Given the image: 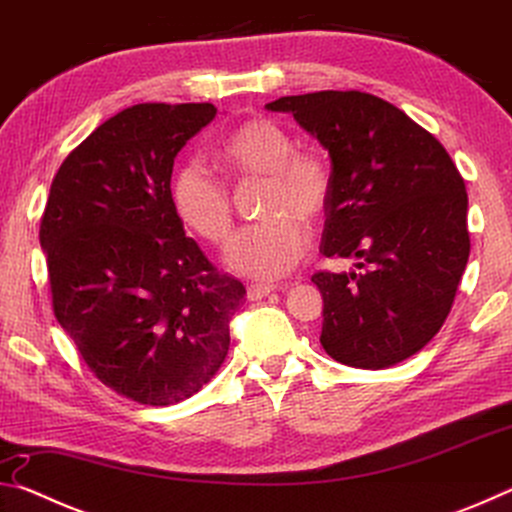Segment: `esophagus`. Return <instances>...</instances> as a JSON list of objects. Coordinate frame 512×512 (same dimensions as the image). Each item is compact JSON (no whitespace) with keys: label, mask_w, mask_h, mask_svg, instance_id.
<instances>
[{"label":"esophagus","mask_w":512,"mask_h":512,"mask_svg":"<svg viewBox=\"0 0 512 512\" xmlns=\"http://www.w3.org/2000/svg\"><path fill=\"white\" fill-rule=\"evenodd\" d=\"M273 291H277V287H273V284H250V287L246 289V296H248V300H262Z\"/></svg>","instance_id":"34e87169"}]
</instances>
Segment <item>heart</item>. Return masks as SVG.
I'll return each instance as SVG.
<instances>
[{
	"mask_svg": "<svg viewBox=\"0 0 512 512\" xmlns=\"http://www.w3.org/2000/svg\"><path fill=\"white\" fill-rule=\"evenodd\" d=\"M221 167L237 178H266L264 221L241 228L225 246L223 262L248 280L271 282L291 271L307 250V228L329 198L327 162L314 151H296L293 137L277 121L259 117L223 137L216 149ZM171 201L196 235L221 244L232 228V198L201 160H185L173 171Z\"/></svg>",
	"mask_w": 512,
	"mask_h": 512,
	"instance_id": "heart-1",
	"label": "heart"
}]
</instances>
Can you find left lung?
Returning a JSON list of instances; mask_svg holds the SVG:
<instances>
[{
  "instance_id": "left-lung-1",
  "label": "left lung",
  "mask_w": 512,
  "mask_h": 512,
  "mask_svg": "<svg viewBox=\"0 0 512 512\" xmlns=\"http://www.w3.org/2000/svg\"><path fill=\"white\" fill-rule=\"evenodd\" d=\"M289 112L332 160L320 253L361 273H316L320 345L352 368L420 352L452 309L470 257L467 192L445 146L366 92H311L266 103Z\"/></svg>"
}]
</instances>
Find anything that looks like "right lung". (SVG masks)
Segmentation results:
<instances>
[{
  "label": "right lung",
  "mask_w": 512,
  "mask_h": 512,
  "mask_svg": "<svg viewBox=\"0 0 512 512\" xmlns=\"http://www.w3.org/2000/svg\"><path fill=\"white\" fill-rule=\"evenodd\" d=\"M214 117L212 103L121 110L60 164L40 221L56 320L97 379L137 404L201 391L246 296L171 201L173 160Z\"/></svg>",
  "instance_id": "right-lung-1"
}]
</instances>
